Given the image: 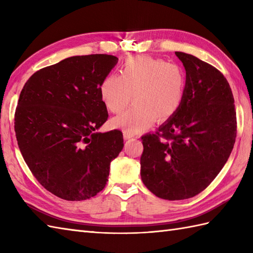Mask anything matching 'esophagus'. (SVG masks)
<instances>
[{"label": "esophagus", "mask_w": 253, "mask_h": 253, "mask_svg": "<svg viewBox=\"0 0 253 253\" xmlns=\"http://www.w3.org/2000/svg\"><path fill=\"white\" fill-rule=\"evenodd\" d=\"M131 138H133L132 133H129V132H127V131H124V139H125V140H128V139H131Z\"/></svg>", "instance_id": "1"}]
</instances>
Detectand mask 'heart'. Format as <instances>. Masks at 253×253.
I'll use <instances>...</instances> for the list:
<instances>
[{"mask_svg":"<svg viewBox=\"0 0 253 253\" xmlns=\"http://www.w3.org/2000/svg\"><path fill=\"white\" fill-rule=\"evenodd\" d=\"M99 91L102 103L113 114L125 110L132 94L133 105L110 124L113 128L138 133L148 129L155 118L165 122L176 114L184 101L186 73L176 63L136 56L122 66L121 76L107 75Z\"/></svg>","mask_w":253,"mask_h":253,"instance_id":"obj_1","label":"heart"}]
</instances>
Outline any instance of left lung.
<instances>
[{
    "label": "left lung",
    "mask_w": 253,
    "mask_h": 253,
    "mask_svg": "<svg viewBox=\"0 0 253 253\" xmlns=\"http://www.w3.org/2000/svg\"><path fill=\"white\" fill-rule=\"evenodd\" d=\"M186 69L184 101L155 133L141 137V179L153 195L184 200L203 191L234 148L237 121L224 75L210 64L175 52Z\"/></svg>",
    "instance_id": "obj_1"
}]
</instances>
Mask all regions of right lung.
<instances>
[{"instance_id": "1", "label": "right lung", "mask_w": 253, "mask_h": 253, "mask_svg": "<svg viewBox=\"0 0 253 253\" xmlns=\"http://www.w3.org/2000/svg\"><path fill=\"white\" fill-rule=\"evenodd\" d=\"M118 58L72 56L27 80L15 112L21 155L37 180L56 197L82 201L106 185L124 147L121 130L96 132L107 121L100 84Z\"/></svg>"}]
</instances>
